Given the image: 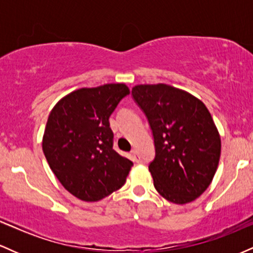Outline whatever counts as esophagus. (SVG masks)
Here are the masks:
<instances>
[{
    "mask_svg": "<svg viewBox=\"0 0 253 253\" xmlns=\"http://www.w3.org/2000/svg\"><path fill=\"white\" fill-rule=\"evenodd\" d=\"M130 158H132V161L135 162V163H139V162H140V156H139L138 151L133 150L132 152H130Z\"/></svg>",
    "mask_w": 253,
    "mask_h": 253,
    "instance_id": "34e87169",
    "label": "esophagus"
}]
</instances>
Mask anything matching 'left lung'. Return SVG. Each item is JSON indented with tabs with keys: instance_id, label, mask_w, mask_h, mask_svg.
<instances>
[{
	"instance_id": "1",
	"label": "left lung",
	"mask_w": 253,
	"mask_h": 253,
	"mask_svg": "<svg viewBox=\"0 0 253 253\" xmlns=\"http://www.w3.org/2000/svg\"><path fill=\"white\" fill-rule=\"evenodd\" d=\"M133 98L147 117L156 157L149 165L156 190L185 205L210 187L221 155V139L201 100L169 84H138Z\"/></svg>"
}]
</instances>
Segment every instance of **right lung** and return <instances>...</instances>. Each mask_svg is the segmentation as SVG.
Instances as JSON below:
<instances>
[{"label":"right lung","instance_id":"1","mask_svg":"<svg viewBox=\"0 0 253 253\" xmlns=\"http://www.w3.org/2000/svg\"><path fill=\"white\" fill-rule=\"evenodd\" d=\"M129 94L125 83L81 88L65 95L48 115L42 151L69 193L96 202L120 189L133 163L113 150L109 117Z\"/></svg>","mask_w":253,"mask_h":253}]
</instances>
